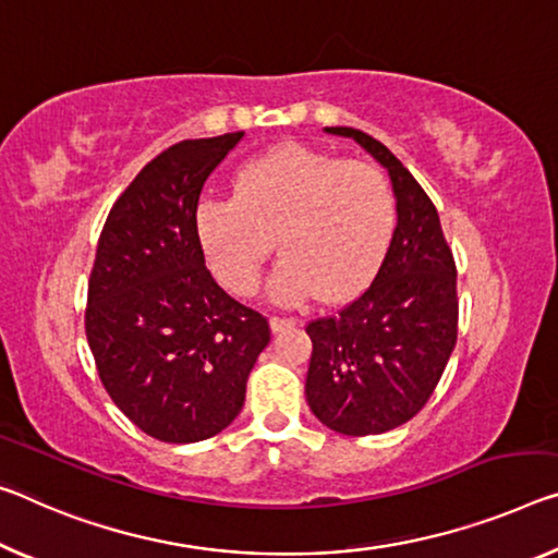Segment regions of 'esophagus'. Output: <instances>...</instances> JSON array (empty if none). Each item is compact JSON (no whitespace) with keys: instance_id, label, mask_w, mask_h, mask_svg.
<instances>
[{"instance_id":"esophagus-1","label":"esophagus","mask_w":558,"mask_h":558,"mask_svg":"<svg viewBox=\"0 0 558 558\" xmlns=\"http://www.w3.org/2000/svg\"><path fill=\"white\" fill-rule=\"evenodd\" d=\"M296 327V319H291V316H271V331H284Z\"/></svg>"}]
</instances>
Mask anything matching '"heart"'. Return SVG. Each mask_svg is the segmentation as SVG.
I'll use <instances>...</instances> for the list:
<instances>
[{
    "label": "heart",
    "mask_w": 558,
    "mask_h": 558,
    "mask_svg": "<svg viewBox=\"0 0 558 558\" xmlns=\"http://www.w3.org/2000/svg\"><path fill=\"white\" fill-rule=\"evenodd\" d=\"M397 202L384 171L306 147H281L239 169L234 199L196 209V234L211 271L229 291L259 287L274 242L284 262L271 277L281 302L356 296L389 250Z\"/></svg>",
    "instance_id": "heart-1"
}]
</instances>
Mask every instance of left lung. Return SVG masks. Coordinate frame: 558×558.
<instances>
[{"label": "left lung", "mask_w": 558, "mask_h": 558, "mask_svg": "<svg viewBox=\"0 0 558 558\" xmlns=\"http://www.w3.org/2000/svg\"><path fill=\"white\" fill-rule=\"evenodd\" d=\"M327 132L387 167L397 227L372 284L337 314L306 324V401L333 432L384 434L424 409L457 347V264L434 202L409 169L374 136L351 126Z\"/></svg>", "instance_id": "1"}]
</instances>
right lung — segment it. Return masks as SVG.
Wrapping results in <instances>:
<instances>
[{
  "label": "right lung",
  "mask_w": 558,
  "mask_h": 558,
  "mask_svg": "<svg viewBox=\"0 0 558 558\" xmlns=\"http://www.w3.org/2000/svg\"><path fill=\"white\" fill-rule=\"evenodd\" d=\"M244 132L157 154L99 234L84 329L111 401L144 434L204 441L234 422L269 344L267 316L231 299L204 264L196 207Z\"/></svg>",
  "instance_id": "1"
}]
</instances>
